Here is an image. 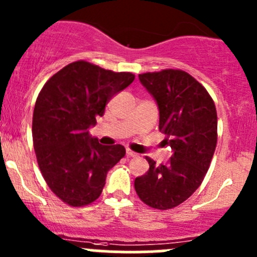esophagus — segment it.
Returning <instances> with one entry per match:
<instances>
[{
	"label": "esophagus",
	"mask_w": 257,
	"mask_h": 257,
	"mask_svg": "<svg viewBox=\"0 0 257 257\" xmlns=\"http://www.w3.org/2000/svg\"><path fill=\"white\" fill-rule=\"evenodd\" d=\"M126 157H129V158H136V157H138V154H137V153H134L133 150H131V149H126Z\"/></svg>",
	"instance_id": "obj_1"
}]
</instances>
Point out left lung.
<instances>
[{
  "mask_svg": "<svg viewBox=\"0 0 257 257\" xmlns=\"http://www.w3.org/2000/svg\"><path fill=\"white\" fill-rule=\"evenodd\" d=\"M139 80L159 108V131L173 149L167 164L150 158L149 170L134 180L144 204L158 210L173 209L200 186L217 142V114L208 90L180 69L139 74Z\"/></svg>",
  "mask_w": 257,
  "mask_h": 257,
  "instance_id": "obj_1",
  "label": "left lung"
}]
</instances>
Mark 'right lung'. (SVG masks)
<instances>
[{
	"label": "right lung",
	"instance_id": "1",
	"mask_svg": "<svg viewBox=\"0 0 257 257\" xmlns=\"http://www.w3.org/2000/svg\"><path fill=\"white\" fill-rule=\"evenodd\" d=\"M134 78L131 72L77 61L53 74L41 89L32 119L36 158L49 189L69 206L97 200L107 173L125 155L123 145L99 144L88 129Z\"/></svg>",
	"mask_w": 257,
	"mask_h": 257
}]
</instances>
